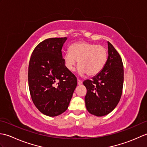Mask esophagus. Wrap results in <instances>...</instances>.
Segmentation results:
<instances>
[{
  "label": "esophagus",
  "mask_w": 147,
  "mask_h": 147,
  "mask_svg": "<svg viewBox=\"0 0 147 147\" xmlns=\"http://www.w3.org/2000/svg\"><path fill=\"white\" fill-rule=\"evenodd\" d=\"M83 83V82L82 80H79V79H78V85H82V84Z\"/></svg>",
  "instance_id": "34e87169"
}]
</instances>
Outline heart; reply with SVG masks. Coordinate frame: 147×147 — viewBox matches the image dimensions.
I'll list each match as a JSON object with an SVG mask.
<instances>
[{"label":"heart","mask_w":147,"mask_h":147,"mask_svg":"<svg viewBox=\"0 0 147 147\" xmlns=\"http://www.w3.org/2000/svg\"><path fill=\"white\" fill-rule=\"evenodd\" d=\"M65 66L72 71L78 61V73L86 74L88 76H95L104 67L107 59V50L103 45L86 42L74 43L69 51L63 56Z\"/></svg>","instance_id":"1"}]
</instances>
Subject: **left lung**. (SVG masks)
<instances>
[{
	"label": "left lung",
	"instance_id": "obj_1",
	"mask_svg": "<svg viewBox=\"0 0 147 147\" xmlns=\"http://www.w3.org/2000/svg\"><path fill=\"white\" fill-rule=\"evenodd\" d=\"M107 61L103 69L92 80L83 82L87 92L85 97L87 111L96 116L110 113L119 102L124 82V69L118 52L108 42Z\"/></svg>",
	"mask_w": 147,
	"mask_h": 147
}]
</instances>
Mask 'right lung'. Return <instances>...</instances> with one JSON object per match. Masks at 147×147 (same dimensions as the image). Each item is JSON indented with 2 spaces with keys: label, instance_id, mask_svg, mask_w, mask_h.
Here are the masks:
<instances>
[{
  "label": "right lung",
  "instance_id": "add662e5",
  "mask_svg": "<svg viewBox=\"0 0 147 147\" xmlns=\"http://www.w3.org/2000/svg\"><path fill=\"white\" fill-rule=\"evenodd\" d=\"M64 38H50L36 45L28 67L31 97L42 114L57 116L67 110L77 86L75 75L67 69L62 57Z\"/></svg>",
  "mask_w": 147,
  "mask_h": 147
}]
</instances>
